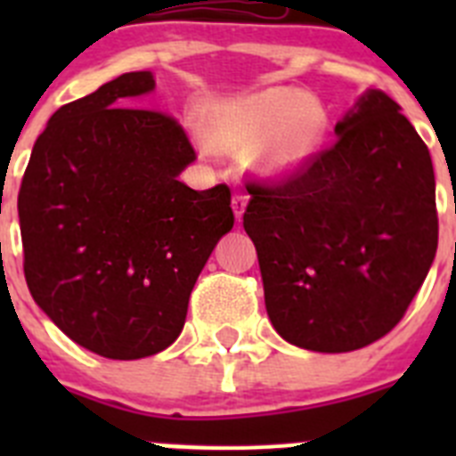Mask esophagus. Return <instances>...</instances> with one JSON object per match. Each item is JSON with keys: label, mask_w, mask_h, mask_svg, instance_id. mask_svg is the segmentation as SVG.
<instances>
[{"label": "esophagus", "mask_w": 456, "mask_h": 456, "mask_svg": "<svg viewBox=\"0 0 456 456\" xmlns=\"http://www.w3.org/2000/svg\"><path fill=\"white\" fill-rule=\"evenodd\" d=\"M248 196L244 191H235L232 193V212H235V219L240 221L241 215H244V209H247Z\"/></svg>", "instance_id": "esophagus-1"}]
</instances>
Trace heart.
Segmentation results:
<instances>
[{
	"instance_id": "obj_1",
	"label": "heart",
	"mask_w": 456,
	"mask_h": 456,
	"mask_svg": "<svg viewBox=\"0 0 456 456\" xmlns=\"http://www.w3.org/2000/svg\"><path fill=\"white\" fill-rule=\"evenodd\" d=\"M326 127V109L292 86L225 100L205 116V134L216 148L237 151L257 143L253 164L272 178L304 168L324 143Z\"/></svg>"
}]
</instances>
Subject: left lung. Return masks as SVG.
<instances>
[{
	"label": "left lung",
	"mask_w": 456,
	"mask_h": 456,
	"mask_svg": "<svg viewBox=\"0 0 456 456\" xmlns=\"http://www.w3.org/2000/svg\"><path fill=\"white\" fill-rule=\"evenodd\" d=\"M384 91L336 125L338 141L281 183H248L244 231L278 336L342 354L393 331L438 247L432 157Z\"/></svg>",
	"instance_id": "obj_1"
}]
</instances>
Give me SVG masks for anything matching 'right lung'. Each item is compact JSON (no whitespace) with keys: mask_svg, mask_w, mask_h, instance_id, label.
<instances>
[{"mask_svg":"<svg viewBox=\"0 0 456 456\" xmlns=\"http://www.w3.org/2000/svg\"><path fill=\"white\" fill-rule=\"evenodd\" d=\"M152 88V72H125L56 109L18 193L31 297L70 340L114 361L175 342L196 278L235 224L225 184L178 180L196 159L178 120L130 107Z\"/></svg>","mask_w":456,"mask_h":456,"instance_id":"add662e5","label":"right lung"}]
</instances>
